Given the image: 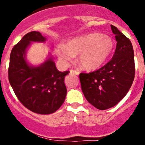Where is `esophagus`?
<instances>
[{"label":"esophagus","mask_w":145,"mask_h":145,"mask_svg":"<svg viewBox=\"0 0 145 145\" xmlns=\"http://www.w3.org/2000/svg\"><path fill=\"white\" fill-rule=\"evenodd\" d=\"M70 74H75V75H78V74H79V71H76V70H74V69H71L70 70Z\"/></svg>","instance_id":"esophagus-1"}]
</instances>
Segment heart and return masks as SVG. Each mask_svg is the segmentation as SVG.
<instances>
[{"label":"heart","instance_id":"b5f03b06","mask_svg":"<svg viewBox=\"0 0 145 145\" xmlns=\"http://www.w3.org/2000/svg\"><path fill=\"white\" fill-rule=\"evenodd\" d=\"M114 43L109 36L100 33H90L78 36L64 45L55 47V53L65 65L74 60L79 54V62L87 70H95L107 59L114 49Z\"/></svg>","mask_w":145,"mask_h":145}]
</instances>
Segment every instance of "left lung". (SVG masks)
I'll use <instances>...</instances> for the list:
<instances>
[{
	"label": "left lung",
	"instance_id": "left-lung-1",
	"mask_svg": "<svg viewBox=\"0 0 145 145\" xmlns=\"http://www.w3.org/2000/svg\"><path fill=\"white\" fill-rule=\"evenodd\" d=\"M111 28L117 41L112 59L96 71L79 74L85 97L100 110L117 105L126 95L135 78L132 43L116 27Z\"/></svg>",
	"mask_w": 145,
	"mask_h": 145
}]
</instances>
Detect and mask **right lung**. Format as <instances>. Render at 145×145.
Wrapping results in <instances>:
<instances>
[{
  "mask_svg": "<svg viewBox=\"0 0 145 145\" xmlns=\"http://www.w3.org/2000/svg\"><path fill=\"white\" fill-rule=\"evenodd\" d=\"M39 31L27 33L13 47L10 57L8 78L14 93L25 107L34 113L50 114L64 103L67 95L64 78L69 71L60 72L49 58L39 67L26 61V50L31 42H45Z\"/></svg>",
  "mask_w": 145,
  "mask_h": 145,
  "instance_id": "right-lung-1",
  "label": "right lung"
}]
</instances>
